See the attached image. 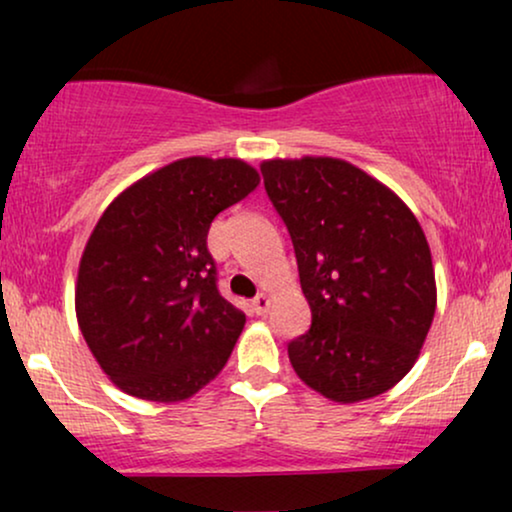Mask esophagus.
Listing matches in <instances>:
<instances>
[{"label":"esophagus","mask_w":512,"mask_h":512,"mask_svg":"<svg viewBox=\"0 0 512 512\" xmlns=\"http://www.w3.org/2000/svg\"><path fill=\"white\" fill-rule=\"evenodd\" d=\"M270 310V298L265 296V293H258V296L251 300V312L256 314V317H263V314H268Z\"/></svg>","instance_id":"34e87169"}]
</instances>
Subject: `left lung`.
<instances>
[{
	"label": "left lung",
	"instance_id": "left-lung-1",
	"mask_svg": "<svg viewBox=\"0 0 512 512\" xmlns=\"http://www.w3.org/2000/svg\"><path fill=\"white\" fill-rule=\"evenodd\" d=\"M261 174L312 310L310 331L289 342L293 370L335 403L384 394L415 366L436 314L422 226L347 160L277 158Z\"/></svg>",
	"mask_w": 512,
	"mask_h": 512
}]
</instances>
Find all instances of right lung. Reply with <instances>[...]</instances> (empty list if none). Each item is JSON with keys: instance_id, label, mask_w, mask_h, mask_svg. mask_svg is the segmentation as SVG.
<instances>
[{"instance_id": "add662e5", "label": "right lung", "mask_w": 512, "mask_h": 512, "mask_svg": "<svg viewBox=\"0 0 512 512\" xmlns=\"http://www.w3.org/2000/svg\"><path fill=\"white\" fill-rule=\"evenodd\" d=\"M258 181L244 160L181 158L104 209L81 256L76 319L125 394L177 403L226 366L247 317L219 293L207 233Z\"/></svg>"}]
</instances>
